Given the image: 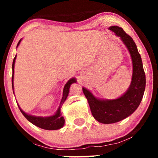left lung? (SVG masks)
Listing matches in <instances>:
<instances>
[{"label":"left lung","instance_id":"8db88e82","mask_svg":"<svg viewBox=\"0 0 158 158\" xmlns=\"http://www.w3.org/2000/svg\"><path fill=\"white\" fill-rule=\"evenodd\" d=\"M108 29L120 38L128 49L131 58L133 73L128 90L117 99H99L89 90L82 88L94 119L104 124L119 122L133 114L140 104L146 88V76L142 59L134 40L121 27L111 26Z\"/></svg>","mask_w":158,"mask_h":158}]
</instances>
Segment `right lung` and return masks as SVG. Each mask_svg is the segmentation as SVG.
Listing matches in <instances>:
<instances>
[{
	"instance_id": "add662e5",
	"label": "right lung",
	"mask_w": 158,
	"mask_h": 158,
	"mask_svg": "<svg viewBox=\"0 0 158 158\" xmlns=\"http://www.w3.org/2000/svg\"><path fill=\"white\" fill-rule=\"evenodd\" d=\"M21 39L19 41L17 45V48L19 47L20 43H21ZM16 59V56H15L13 59V62H12V90H14V85H13V79H14V68H15V62ZM77 82V79L75 78H71L70 79H69L68 82L66 83L64 87V90H63V95L62 98H61V100L60 102V105H59V108L56 110V112L53 115L49 116V117H38V116H32L30 114H28L25 113L23 110L20 108L19 106V108L20 110H21V113L23 114V115L26 117L28 121H30V123H32L33 125H35L39 128H43L45 130H58L62 128L64 125V117L61 116V105L64 103V102L66 100L67 97H68L69 91H70V87L73 83ZM14 93V91H13Z\"/></svg>"
}]
</instances>
